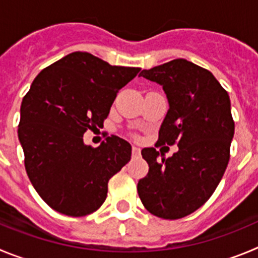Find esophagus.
Masks as SVG:
<instances>
[{
	"label": "esophagus",
	"mask_w": 258,
	"mask_h": 258,
	"mask_svg": "<svg viewBox=\"0 0 258 258\" xmlns=\"http://www.w3.org/2000/svg\"><path fill=\"white\" fill-rule=\"evenodd\" d=\"M140 155V148L136 145L132 146V157H139Z\"/></svg>",
	"instance_id": "34e87169"
}]
</instances>
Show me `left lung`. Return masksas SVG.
Returning <instances> with one entry per match:
<instances>
[{
	"label": "left lung",
	"instance_id": "1",
	"mask_svg": "<svg viewBox=\"0 0 258 258\" xmlns=\"http://www.w3.org/2000/svg\"><path fill=\"white\" fill-rule=\"evenodd\" d=\"M140 76L161 85L168 100L158 144H177L178 150L169 158L141 150L149 172L139 181V197L152 215L181 219L202 207L224 176L234 138L230 97L210 71L185 59Z\"/></svg>",
	"mask_w": 258,
	"mask_h": 258
}]
</instances>
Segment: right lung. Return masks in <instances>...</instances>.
Masks as SVG:
<instances>
[{
	"mask_svg": "<svg viewBox=\"0 0 258 258\" xmlns=\"http://www.w3.org/2000/svg\"><path fill=\"white\" fill-rule=\"evenodd\" d=\"M139 72L76 51L34 78L18 136L28 177L52 210L80 217L104 203L108 181L131 159V145L110 136L92 148L83 134L103 126L117 92Z\"/></svg>",
	"mask_w": 258,
	"mask_h": 258,
	"instance_id": "obj_1",
	"label": "right lung"
}]
</instances>
